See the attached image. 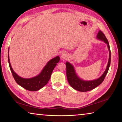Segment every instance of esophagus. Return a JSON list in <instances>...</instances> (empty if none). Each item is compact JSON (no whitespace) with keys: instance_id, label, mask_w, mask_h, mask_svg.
<instances>
[{"instance_id":"34e87169","label":"esophagus","mask_w":122,"mask_h":122,"mask_svg":"<svg viewBox=\"0 0 122 122\" xmlns=\"http://www.w3.org/2000/svg\"><path fill=\"white\" fill-rule=\"evenodd\" d=\"M68 55L67 53H62L61 54V58L63 60H65V59H67L68 58Z\"/></svg>"}]
</instances>
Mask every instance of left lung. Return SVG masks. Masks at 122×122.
<instances>
[{
    "label": "left lung",
    "mask_w": 122,
    "mask_h": 122,
    "mask_svg": "<svg viewBox=\"0 0 122 122\" xmlns=\"http://www.w3.org/2000/svg\"><path fill=\"white\" fill-rule=\"evenodd\" d=\"M96 38L98 40L102 41L107 45L108 50H109V60L107 65L106 71L101 75L100 77L95 80H89L86 81L80 78L77 75L75 71V68L74 66L69 62H66V74H67V77L69 84L71 85L72 88H74L77 91L81 92H86L88 91L92 90L93 89L95 88L98 86L100 84L102 83L104 80L105 77L108 73L109 67L110 66V61H111V51L109 46V44L107 38L105 35L103 34L102 31L100 30L97 35Z\"/></svg>",
    "instance_id": "8db88e82"
}]
</instances>
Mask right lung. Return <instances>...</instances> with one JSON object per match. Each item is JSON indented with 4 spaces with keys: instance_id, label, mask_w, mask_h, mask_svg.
Returning a JSON list of instances; mask_svg holds the SVG:
<instances>
[{
    "instance_id": "right-lung-1",
    "label": "right lung",
    "mask_w": 122,
    "mask_h": 122,
    "mask_svg": "<svg viewBox=\"0 0 122 122\" xmlns=\"http://www.w3.org/2000/svg\"><path fill=\"white\" fill-rule=\"evenodd\" d=\"M9 49L10 48H9L8 51V61L10 69L14 80L19 86L31 92L38 91L46 85L50 79L54 69L60 61V57L56 56L51 59L47 63L46 66L38 75L31 78H23L18 75L12 68L10 60Z\"/></svg>"
}]
</instances>
